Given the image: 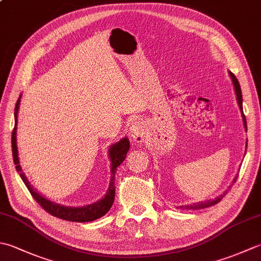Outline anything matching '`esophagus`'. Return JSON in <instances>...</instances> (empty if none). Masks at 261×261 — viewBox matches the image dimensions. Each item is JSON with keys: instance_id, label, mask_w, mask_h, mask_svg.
Wrapping results in <instances>:
<instances>
[{"instance_id": "esophagus-1", "label": "esophagus", "mask_w": 261, "mask_h": 261, "mask_svg": "<svg viewBox=\"0 0 261 261\" xmlns=\"http://www.w3.org/2000/svg\"><path fill=\"white\" fill-rule=\"evenodd\" d=\"M129 132H130L131 137L135 139V141L142 142L143 140H145L146 129H145V125L142 124L141 121L135 120L134 122H132L130 127H129Z\"/></svg>"}]
</instances>
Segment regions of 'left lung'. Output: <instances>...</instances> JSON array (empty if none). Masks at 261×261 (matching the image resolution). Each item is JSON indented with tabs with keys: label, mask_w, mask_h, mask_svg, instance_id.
<instances>
[{
	"label": "left lung",
	"mask_w": 261,
	"mask_h": 261,
	"mask_svg": "<svg viewBox=\"0 0 261 261\" xmlns=\"http://www.w3.org/2000/svg\"><path fill=\"white\" fill-rule=\"evenodd\" d=\"M229 74L231 76L232 79V83H233V86H234V91H236V94H237V99H238V104H239V108L241 110V113H242V120H243V124H245V127H246V131H247V120H246V116L245 114H243V110H242V93H241V88H240V84L239 82H238L237 77L234 76V74H232L231 71H229ZM247 150V149H246ZM237 180V177L234 178V182ZM225 195V194H223V195H221L220 197H218L216 199H212V201H206V202H201V203H197V204H193V205H190V206H184L186 208H204V207H207V206H212V205L219 203L221 201V198H222L223 196ZM182 207V206H181Z\"/></svg>",
	"instance_id": "1"
}]
</instances>
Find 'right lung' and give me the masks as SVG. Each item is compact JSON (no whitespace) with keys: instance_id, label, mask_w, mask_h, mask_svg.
<instances>
[{"instance_id":"right-lung-1","label":"right lung","mask_w":261,"mask_h":261,"mask_svg":"<svg viewBox=\"0 0 261 261\" xmlns=\"http://www.w3.org/2000/svg\"><path fill=\"white\" fill-rule=\"evenodd\" d=\"M19 104H20V98L15 104L14 109V116H15V124L12 131V156H13V162L15 165L16 170L20 173L21 179L23 180L24 185L27 186L28 190L31 193L32 197L36 199L37 203L40 205V206L47 211L49 214H51L56 218L63 219L66 221H71V222H90V221H94L98 218H101L104 214L109 212L114 201V194H115V188H114V175L116 168L122 164V162L126 157V152L130 148V142L127 140V138H123L121 141L118 143H114V145L110 148L109 156L111 159V173H112V178H111L109 191L102 199H99L98 202L87 205L84 207H67L63 206V205H59L57 203H54L49 199L41 196L40 194L36 192L33 188L29 185L24 175L21 173V167L19 165V158H18V148H16V122H18V110H19Z\"/></svg>"}]
</instances>
